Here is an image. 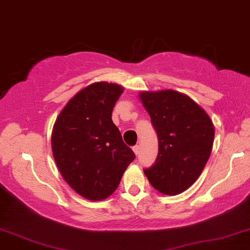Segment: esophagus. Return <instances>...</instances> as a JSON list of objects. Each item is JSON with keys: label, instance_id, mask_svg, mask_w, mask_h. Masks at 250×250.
<instances>
[{"label": "esophagus", "instance_id": "esophagus-1", "mask_svg": "<svg viewBox=\"0 0 250 250\" xmlns=\"http://www.w3.org/2000/svg\"><path fill=\"white\" fill-rule=\"evenodd\" d=\"M132 151H134V153H135L136 155H138L139 154V146L138 145L134 146V147H132Z\"/></svg>", "mask_w": 250, "mask_h": 250}]
</instances>
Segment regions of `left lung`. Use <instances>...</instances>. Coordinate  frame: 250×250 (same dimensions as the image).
Instances as JSON below:
<instances>
[{"instance_id": "1", "label": "left lung", "mask_w": 250, "mask_h": 250, "mask_svg": "<svg viewBox=\"0 0 250 250\" xmlns=\"http://www.w3.org/2000/svg\"><path fill=\"white\" fill-rule=\"evenodd\" d=\"M139 98L159 139L155 162L144 174L159 192L179 194L197 181L207 164L214 125L197 103L181 92L143 91Z\"/></svg>"}]
</instances>
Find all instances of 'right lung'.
<instances>
[{"label":"right lung","instance_id":"right-lung-1","mask_svg":"<svg viewBox=\"0 0 250 250\" xmlns=\"http://www.w3.org/2000/svg\"><path fill=\"white\" fill-rule=\"evenodd\" d=\"M122 92L115 83H92L66 104L53 125L56 165L66 183L88 200L108 198L136 156L112 121Z\"/></svg>","mask_w":250,"mask_h":250}]
</instances>
